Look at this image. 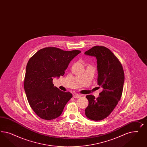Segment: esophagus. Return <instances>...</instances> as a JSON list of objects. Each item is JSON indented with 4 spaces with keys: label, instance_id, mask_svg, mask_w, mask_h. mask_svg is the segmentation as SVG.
I'll list each match as a JSON object with an SVG mask.
<instances>
[{
    "label": "esophagus",
    "instance_id": "34e87169",
    "mask_svg": "<svg viewBox=\"0 0 147 147\" xmlns=\"http://www.w3.org/2000/svg\"><path fill=\"white\" fill-rule=\"evenodd\" d=\"M73 97H74V98H80L81 97V95L78 94H74L73 95Z\"/></svg>",
    "mask_w": 147,
    "mask_h": 147
}]
</instances>
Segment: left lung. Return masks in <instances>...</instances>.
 Here are the masks:
<instances>
[{"label": "left lung", "mask_w": 147, "mask_h": 147, "mask_svg": "<svg viewBox=\"0 0 147 147\" xmlns=\"http://www.w3.org/2000/svg\"><path fill=\"white\" fill-rule=\"evenodd\" d=\"M85 54L96 59L98 85L103 88L96 98L92 95L86 96L89 104L85 109V115L92 120H102L109 116L120 100L124 71L118 59L104 46H94Z\"/></svg>", "instance_id": "left-lung-1"}]
</instances>
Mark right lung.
Instances as JSON below:
<instances>
[{
  "label": "right lung",
  "instance_id": "obj_1",
  "mask_svg": "<svg viewBox=\"0 0 147 147\" xmlns=\"http://www.w3.org/2000/svg\"><path fill=\"white\" fill-rule=\"evenodd\" d=\"M80 53L79 50L46 47L39 50L28 61L24 89L30 106L40 118L47 120L57 118L72 98L70 92L58 89L52 81L53 78L64 75L69 62Z\"/></svg>",
  "mask_w": 147,
  "mask_h": 147
}]
</instances>
